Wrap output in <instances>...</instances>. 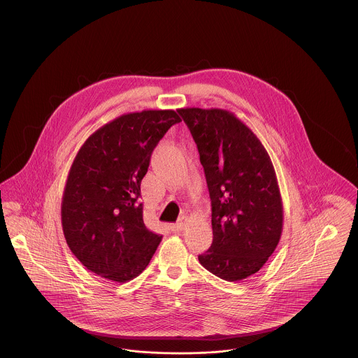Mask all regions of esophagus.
I'll list each match as a JSON object with an SVG mask.
<instances>
[{
	"instance_id": "34e87169",
	"label": "esophagus",
	"mask_w": 358,
	"mask_h": 358,
	"mask_svg": "<svg viewBox=\"0 0 358 358\" xmlns=\"http://www.w3.org/2000/svg\"><path fill=\"white\" fill-rule=\"evenodd\" d=\"M187 216H182V217H180V219H178V222H176V224H173V225H171V229L173 231V232H180V231H182V229L187 227Z\"/></svg>"
}]
</instances>
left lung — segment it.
Instances as JSON below:
<instances>
[{"mask_svg":"<svg viewBox=\"0 0 358 358\" xmlns=\"http://www.w3.org/2000/svg\"><path fill=\"white\" fill-rule=\"evenodd\" d=\"M204 168L212 204L213 241L199 255L209 273L238 282L273 255L283 227V206L270 155L232 113L180 108Z\"/></svg>","mask_w":358,"mask_h":358,"instance_id":"8db88e82","label":"left lung"}]
</instances>
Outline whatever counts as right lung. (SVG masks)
Segmentation results:
<instances>
[{
	"label": "right lung",
	"instance_id": "add662e5",
	"mask_svg": "<svg viewBox=\"0 0 358 358\" xmlns=\"http://www.w3.org/2000/svg\"><path fill=\"white\" fill-rule=\"evenodd\" d=\"M181 118L145 110L108 122L83 143L69 169L62 225L87 270L124 283L149 264L162 236L149 231L139 203L154 148Z\"/></svg>",
	"mask_w": 358,
	"mask_h": 358
}]
</instances>
